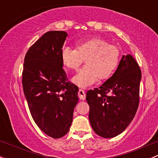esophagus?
<instances>
[{
	"label": "esophagus",
	"mask_w": 158,
	"mask_h": 158,
	"mask_svg": "<svg viewBox=\"0 0 158 158\" xmlns=\"http://www.w3.org/2000/svg\"><path fill=\"white\" fill-rule=\"evenodd\" d=\"M78 95H79V98L80 100H85V91L82 89L79 90Z\"/></svg>",
	"instance_id": "obj_1"
}]
</instances>
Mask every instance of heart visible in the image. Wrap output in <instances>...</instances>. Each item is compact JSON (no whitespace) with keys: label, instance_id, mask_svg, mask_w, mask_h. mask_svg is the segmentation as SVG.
Segmentation results:
<instances>
[{"label":"heart","instance_id":"1","mask_svg":"<svg viewBox=\"0 0 158 158\" xmlns=\"http://www.w3.org/2000/svg\"><path fill=\"white\" fill-rule=\"evenodd\" d=\"M85 59L86 65L73 78L80 87L91 85L99 78L104 80L111 77L118 64L120 50L101 38L79 41L76 49L64 47L61 51L63 64L70 70H77Z\"/></svg>","mask_w":158,"mask_h":158}]
</instances>
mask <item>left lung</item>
<instances>
[{
  "label": "left lung",
  "instance_id": "1",
  "mask_svg": "<svg viewBox=\"0 0 158 158\" xmlns=\"http://www.w3.org/2000/svg\"><path fill=\"white\" fill-rule=\"evenodd\" d=\"M141 78L132 55H123L113 75L100 87L88 91V118L97 134L112 138L127 127L138 109Z\"/></svg>",
  "mask_w": 158,
  "mask_h": 158
}]
</instances>
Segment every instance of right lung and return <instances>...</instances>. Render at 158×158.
Listing matches in <instances>:
<instances>
[{
	"instance_id": "add662e5",
	"label": "right lung",
	"mask_w": 158,
	"mask_h": 158,
	"mask_svg": "<svg viewBox=\"0 0 158 158\" xmlns=\"http://www.w3.org/2000/svg\"><path fill=\"white\" fill-rule=\"evenodd\" d=\"M65 31H52L37 40L25 57L22 87L29 110L38 127L54 139L70 130L79 88L68 82L61 51Z\"/></svg>"
}]
</instances>
